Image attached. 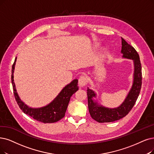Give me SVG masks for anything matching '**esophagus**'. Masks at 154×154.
<instances>
[{
	"instance_id": "34e87169",
	"label": "esophagus",
	"mask_w": 154,
	"mask_h": 154,
	"mask_svg": "<svg viewBox=\"0 0 154 154\" xmlns=\"http://www.w3.org/2000/svg\"><path fill=\"white\" fill-rule=\"evenodd\" d=\"M88 79L85 76H81L78 79V85L80 87H83L87 84Z\"/></svg>"
}]
</instances>
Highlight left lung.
<instances>
[{
	"mask_svg": "<svg viewBox=\"0 0 154 154\" xmlns=\"http://www.w3.org/2000/svg\"><path fill=\"white\" fill-rule=\"evenodd\" d=\"M121 42V53L122 54V58L133 61L134 72L132 87L123 102L115 108L106 107L98 103V101L94 99L97 98V94L94 90L87 88L89 112L92 119L98 122H113L124 118L134 106L140 92L142 75L139 55L136 50L122 37Z\"/></svg>",
	"mask_w": 154,
	"mask_h": 154,
	"instance_id": "left-lung-1",
	"label": "left lung"
}]
</instances>
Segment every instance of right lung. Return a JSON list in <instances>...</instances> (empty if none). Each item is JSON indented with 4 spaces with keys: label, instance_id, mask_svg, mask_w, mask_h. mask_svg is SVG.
Listing matches in <instances>:
<instances>
[{
    "label": "right lung",
    "instance_id": "add662e5",
    "mask_svg": "<svg viewBox=\"0 0 154 154\" xmlns=\"http://www.w3.org/2000/svg\"><path fill=\"white\" fill-rule=\"evenodd\" d=\"M16 60L17 57L12 67L11 81L16 100L23 112L34 119L44 123L56 122L64 118L71 96L78 90V79H73L70 83L66 85L57 97L47 106L38 108L31 107L21 100L16 88L14 82V72Z\"/></svg>",
    "mask_w": 154,
    "mask_h": 154
}]
</instances>
